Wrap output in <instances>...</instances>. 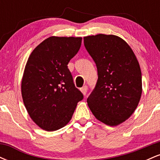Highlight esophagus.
<instances>
[{
  "mask_svg": "<svg viewBox=\"0 0 160 160\" xmlns=\"http://www.w3.org/2000/svg\"><path fill=\"white\" fill-rule=\"evenodd\" d=\"M80 91H81V92L84 95H86V92H87V86H83L80 89Z\"/></svg>",
  "mask_w": 160,
  "mask_h": 160,
  "instance_id": "1",
  "label": "esophagus"
}]
</instances>
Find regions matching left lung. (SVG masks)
<instances>
[{
  "instance_id": "obj_1",
  "label": "left lung",
  "mask_w": 160,
  "mask_h": 160,
  "mask_svg": "<svg viewBox=\"0 0 160 160\" xmlns=\"http://www.w3.org/2000/svg\"><path fill=\"white\" fill-rule=\"evenodd\" d=\"M84 46L98 70V81L87 98L95 118L111 126L131 117L142 93L141 71L135 53L120 37H84Z\"/></svg>"
}]
</instances>
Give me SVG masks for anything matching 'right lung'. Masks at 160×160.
I'll return each instance as SVG.
<instances>
[{
	"label": "right lung",
	"instance_id": "right-lung-1",
	"mask_svg": "<svg viewBox=\"0 0 160 160\" xmlns=\"http://www.w3.org/2000/svg\"><path fill=\"white\" fill-rule=\"evenodd\" d=\"M81 42L82 38L49 37L28 59L22 80V96L30 117L42 129L52 132L66 126L83 98L68 68Z\"/></svg>",
	"mask_w": 160,
	"mask_h": 160
}]
</instances>
